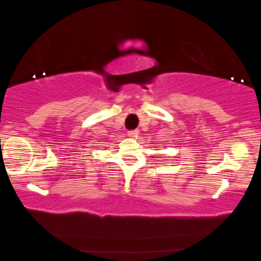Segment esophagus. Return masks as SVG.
Returning <instances> with one entry per match:
<instances>
[{"instance_id": "obj_1", "label": "esophagus", "mask_w": 261, "mask_h": 261, "mask_svg": "<svg viewBox=\"0 0 261 261\" xmlns=\"http://www.w3.org/2000/svg\"><path fill=\"white\" fill-rule=\"evenodd\" d=\"M138 135H139V131H138V130H130V131H128V136H129L130 138L138 137Z\"/></svg>"}]
</instances>
